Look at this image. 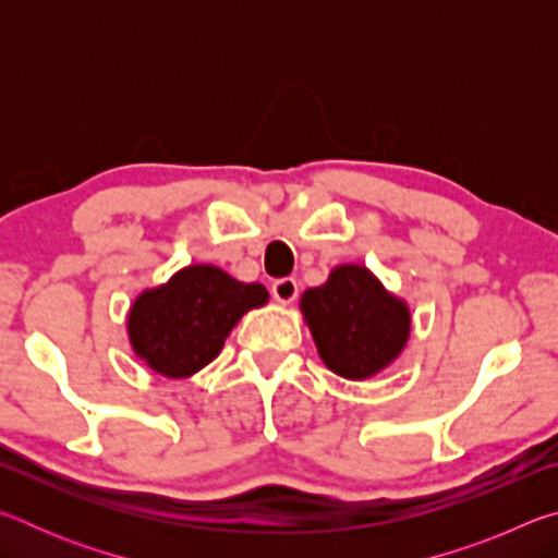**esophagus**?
<instances>
[{"label":"esophagus","mask_w":558,"mask_h":558,"mask_svg":"<svg viewBox=\"0 0 558 558\" xmlns=\"http://www.w3.org/2000/svg\"><path fill=\"white\" fill-rule=\"evenodd\" d=\"M272 298L282 302V305H288V302L298 298V280L295 278H278L276 282H272Z\"/></svg>","instance_id":"obj_1"}]
</instances>
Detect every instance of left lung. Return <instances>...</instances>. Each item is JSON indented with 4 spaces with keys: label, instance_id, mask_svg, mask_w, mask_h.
I'll return each instance as SVG.
<instances>
[{
    "label": "left lung",
    "instance_id": "8db88e82",
    "mask_svg": "<svg viewBox=\"0 0 558 558\" xmlns=\"http://www.w3.org/2000/svg\"><path fill=\"white\" fill-rule=\"evenodd\" d=\"M317 352L344 379H366L389 366L409 339V307L362 266H339L323 288L302 295Z\"/></svg>",
    "mask_w": 558,
    "mask_h": 558
}]
</instances>
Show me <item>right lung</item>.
<instances>
[{"instance_id":"1","label":"right lung","mask_w":558,"mask_h":558,"mask_svg":"<svg viewBox=\"0 0 558 558\" xmlns=\"http://www.w3.org/2000/svg\"><path fill=\"white\" fill-rule=\"evenodd\" d=\"M258 282H239L214 266H189L130 310V342L155 372L189 376L221 352L223 339L251 307L266 305Z\"/></svg>"}]
</instances>
